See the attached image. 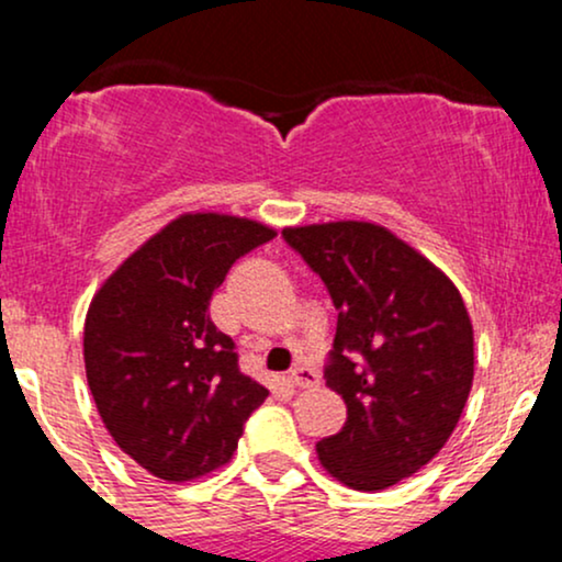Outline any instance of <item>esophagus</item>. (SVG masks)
Listing matches in <instances>:
<instances>
[{
    "mask_svg": "<svg viewBox=\"0 0 562 562\" xmlns=\"http://www.w3.org/2000/svg\"><path fill=\"white\" fill-rule=\"evenodd\" d=\"M288 378L290 383H295L299 389H314V385H319V375L312 370V367H293Z\"/></svg>",
    "mask_w": 562,
    "mask_h": 562,
    "instance_id": "obj_1",
    "label": "esophagus"
}]
</instances>
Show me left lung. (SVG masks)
Returning a JSON list of instances; mask_svg holds the SVG:
<instances>
[{
	"label": "left lung",
	"instance_id": "left-lung-1",
	"mask_svg": "<svg viewBox=\"0 0 562 562\" xmlns=\"http://www.w3.org/2000/svg\"><path fill=\"white\" fill-rule=\"evenodd\" d=\"M338 308L325 370L346 423L317 457L335 481L380 492L443 449L473 389V325L434 261L372 222L285 227Z\"/></svg>",
	"mask_w": 562,
	"mask_h": 562
}]
</instances>
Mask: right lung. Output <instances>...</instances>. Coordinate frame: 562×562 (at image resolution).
I'll list each match as a JSON object with an SVG mask.
<instances>
[{"instance_id":"obj_1","label":"right lung","mask_w":562,"mask_h":562,"mask_svg":"<svg viewBox=\"0 0 562 562\" xmlns=\"http://www.w3.org/2000/svg\"><path fill=\"white\" fill-rule=\"evenodd\" d=\"M277 232L245 216L171 218L102 282L83 322V367L108 434L160 481L227 465L269 391L243 375L209 303L229 267Z\"/></svg>"}]
</instances>
